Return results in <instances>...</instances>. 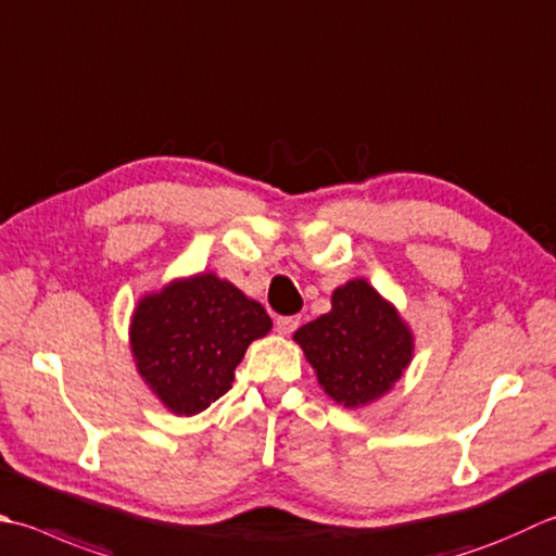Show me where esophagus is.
<instances>
[{
	"mask_svg": "<svg viewBox=\"0 0 556 556\" xmlns=\"http://www.w3.org/2000/svg\"><path fill=\"white\" fill-rule=\"evenodd\" d=\"M296 328H299V315H281V318H277L279 334H291Z\"/></svg>",
	"mask_w": 556,
	"mask_h": 556,
	"instance_id": "obj_1",
	"label": "esophagus"
}]
</instances>
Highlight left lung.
<instances>
[{
	"label": "left lung",
	"mask_w": 556,
	"mask_h": 556,
	"mask_svg": "<svg viewBox=\"0 0 556 556\" xmlns=\"http://www.w3.org/2000/svg\"><path fill=\"white\" fill-rule=\"evenodd\" d=\"M320 388L350 409L383 397L405 374L415 354V337L366 279L332 291L330 313L293 332Z\"/></svg>",
	"instance_id": "8db88e82"
}]
</instances>
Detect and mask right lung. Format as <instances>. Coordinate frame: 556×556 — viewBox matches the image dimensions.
<instances>
[{
  "instance_id": "1",
  "label": "right lung",
  "mask_w": 556,
  "mask_h": 556,
  "mask_svg": "<svg viewBox=\"0 0 556 556\" xmlns=\"http://www.w3.org/2000/svg\"><path fill=\"white\" fill-rule=\"evenodd\" d=\"M271 330L257 301L214 271L173 279L137 303L129 346L139 376L163 407L192 417L219 400L248 344Z\"/></svg>"
}]
</instances>
